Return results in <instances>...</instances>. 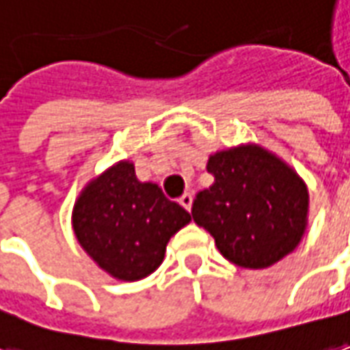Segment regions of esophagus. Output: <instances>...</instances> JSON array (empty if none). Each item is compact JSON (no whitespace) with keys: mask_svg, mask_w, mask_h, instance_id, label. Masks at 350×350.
<instances>
[{"mask_svg":"<svg viewBox=\"0 0 350 350\" xmlns=\"http://www.w3.org/2000/svg\"><path fill=\"white\" fill-rule=\"evenodd\" d=\"M180 205L184 206L185 211H191V205H193V195L191 193H184L180 197Z\"/></svg>","mask_w":350,"mask_h":350,"instance_id":"obj_1","label":"esophagus"}]
</instances>
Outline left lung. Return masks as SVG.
Wrapping results in <instances>:
<instances>
[{"instance_id":"left-lung-1","label":"left lung","mask_w":350,"mask_h":350,"mask_svg":"<svg viewBox=\"0 0 350 350\" xmlns=\"http://www.w3.org/2000/svg\"><path fill=\"white\" fill-rule=\"evenodd\" d=\"M215 184L199 191L191 216L235 266L262 270L301 243L308 224L305 180L258 144L216 151L206 161Z\"/></svg>"}]
</instances>
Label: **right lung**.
<instances>
[{
    "mask_svg": "<svg viewBox=\"0 0 350 350\" xmlns=\"http://www.w3.org/2000/svg\"><path fill=\"white\" fill-rule=\"evenodd\" d=\"M191 216L153 182H139L132 161L92 178L72 208V230L95 265L120 282H137L163 265L170 237Z\"/></svg>",
    "mask_w": 350,
    "mask_h": 350,
    "instance_id": "right-lung-1",
    "label": "right lung"
}]
</instances>
